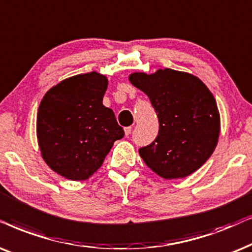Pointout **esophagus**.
Masks as SVG:
<instances>
[{"label": "esophagus", "mask_w": 252, "mask_h": 252, "mask_svg": "<svg viewBox=\"0 0 252 252\" xmlns=\"http://www.w3.org/2000/svg\"><path fill=\"white\" fill-rule=\"evenodd\" d=\"M130 132H132V127H125V135L128 136Z\"/></svg>", "instance_id": "1"}]
</instances>
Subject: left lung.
Returning a JSON list of instances; mask_svg holds the SVG:
<instances>
[{
	"instance_id": "1",
	"label": "left lung",
	"mask_w": 252,
	"mask_h": 252,
	"mask_svg": "<svg viewBox=\"0 0 252 252\" xmlns=\"http://www.w3.org/2000/svg\"><path fill=\"white\" fill-rule=\"evenodd\" d=\"M158 113V134L139 149L148 168L165 179L193 174L213 154L220 134V114L208 88L193 75L174 69L129 75Z\"/></svg>"
}]
</instances>
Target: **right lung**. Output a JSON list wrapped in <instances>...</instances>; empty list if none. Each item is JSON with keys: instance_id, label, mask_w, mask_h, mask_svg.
<instances>
[{"instance_id": "right-lung-1", "label": "right lung", "mask_w": 252, "mask_h": 252, "mask_svg": "<svg viewBox=\"0 0 252 252\" xmlns=\"http://www.w3.org/2000/svg\"><path fill=\"white\" fill-rule=\"evenodd\" d=\"M104 75L66 78L42 98L37 114V136L48 166L70 181H86L104 162L116 140L125 133L113 111L103 105Z\"/></svg>"}]
</instances>
